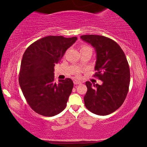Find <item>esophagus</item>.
I'll return each mask as SVG.
<instances>
[{
  "mask_svg": "<svg viewBox=\"0 0 147 147\" xmlns=\"http://www.w3.org/2000/svg\"><path fill=\"white\" fill-rule=\"evenodd\" d=\"M82 84V82H80V81H79V80H74V84H75V85H78V84Z\"/></svg>",
  "mask_w": 147,
  "mask_h": 147,
  "instance_id": "34e87169",
  "label": "esophagus"
}]
</instances>
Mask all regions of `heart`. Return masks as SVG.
Listing matches in <instances>:
<instances>
[{"label": "heart", "mask_w": 147, "mask_h": 147, "mask_svg": "<svg viewBox=\"0 0 147 147\" xmlns=\"http://www.w3.org/2000/svg\"><path fill=\"white\" fill-rule=\"evenodd\" d=\"M83 48H89V47H88V46H83L82 48V49H83Z\"/></svg>", "instance_id": "heart-1"}]
</instances>
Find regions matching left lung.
Wrapping results in <instances>:
<instances>
[{"label": "left lung", "mask_w": 147, "mask_h": 147, "mask_svg": "<svg viewBox=\"0 0 147 147\" xmlns=\"http://www.w3.org/2000/svg\"><path fill=\"white\" fill-rule=\"evenodd\" d=\"M84 41L95 48V76L102 85L86 82L87 92L84 97L86 107L92 113L107 115L122 105L130 84V70L125 55L113 40L102 35H82Z\"/></svg>", "instance_id": "1"}]
</instances>
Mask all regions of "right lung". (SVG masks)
Instances as JSON below:
<instances>
[{"mask_svg": "<svg viewBox=\"0 0 147 147\" xmlns=\"http://www.w3.org/2000/svg\"><path fill=\"white\" fill-rule=\"evenodd\" d=\"M77 40L76 36H45L30 45L23 54L18 81L27 102L37 113L52 117L66 106L73 82L67 78L55 83L54 67Z\"/></svg>", "mask_w": 147, "mask_h": 147, "instance_id": "right-lung-1", "label": "right lung"}]
</instances>
